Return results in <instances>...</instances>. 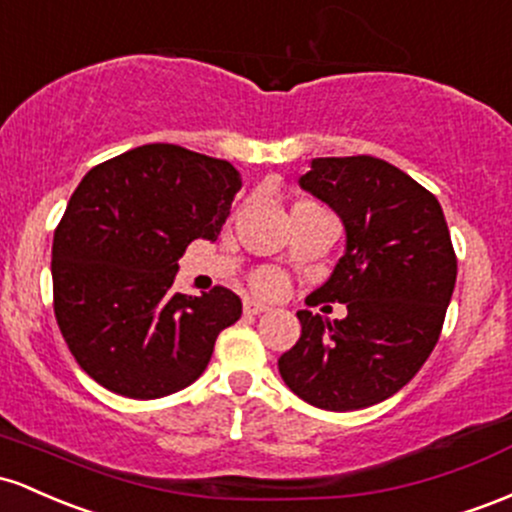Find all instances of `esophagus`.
I'll return each instance as SVG.
<instances>
[{"instance_id": "1", "label": "esophagus", "mask_w": 512, "mask_h": 512, "mask_svg": "<svg viewBox=\"0 0 512 512\" xmlns=\"http://www.w3.org/2000/svg\"><path fill=\"white\" fill-rule=\"evenodd\" d=\"M266 304L256 302V300H244V314H263L266 312Z\"/></svg>"}]
</instances>
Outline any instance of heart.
<instances>
[{
  "label": "heart",
  "mask_w": 512,
  "mask_h": 512,
  "mask_svg": "<svg viewBox=\"0 0 512 512\" xmlns=\"http://www.w3.org/2000/svg\"><path fill=\"white\" fill-rule=\"evenodd\" d=\"M251 287L263 297H280L287 290V278L278 268L266 266L251 273Z\"/></svg>",
  "instance_id": "obj_1"
}]
</instances>
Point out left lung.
<instances>
[{
    "mask_svg": "<svg viewBox=\"0 0 512 512\" xmlns=\"http://www.w3.org/2000/svg\"><path fill=\"white\" fill-rule=\"evenodd\" d=\"M300 186L346 227V254L307 304L341 302L348 314L300 309L302 336L278 370L307 404L358 411L399 392L433 353L457 256L438 198L384 159H312Z\"/></svg>",
    "mask_w": 512,
    "mask_h": 512,
    "instance_id": "left-lung-1",
    "label": "left lung"
}]
</instances>
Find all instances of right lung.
Instances as JSON below:
<instances>
[{
	"mask_svg": "<svg viewBox=\"0 0 512 512\" xmlns=\"http://www.w3.org/2000/svg\"><path fill=\"white\" fill-rule=\"evenodd\" d=\"M241 188L225 159L142 145L89 171L53 239L55 319L79 367L130 399H159L198 380L241 300L217 285L171 290L195 239L215 241Z\"/></svg>",
	"mask_w": 512,
	"mask_h": 512,
	"instance_id": "obj_1",
	"label": "right lung"
}]
</instances>
